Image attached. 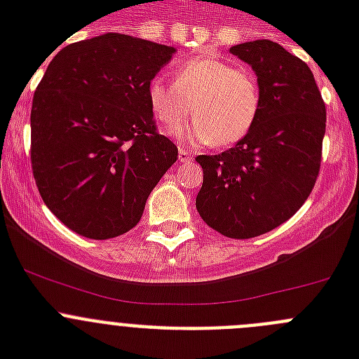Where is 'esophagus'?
<instances>
[{"label": "esophagus", "instance_id": "34e87169", "mask_svg": "<svg viewBox=\"0 0 359 359\" xmlns=\"http://www.w3.org/2000/svg\"><path fill=\"white\" fill-rule=\"evenodd\" d=\"M192 156H194V152L185 151V149H180V160H182V161L192 160Z\"/></svg>", "mask_w": 359, "mask_h": 359}]
</instances>
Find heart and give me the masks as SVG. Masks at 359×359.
Returning a JSON list of instances; mask_svg holds the SVG:
<instances>
[{
  "instance_id": "heart-1",
  "label": "heart",
  "mask_w": 359,
  "mask_h": 359,
  "mask_svg": "<svg viewBox=\"0 0 359 359\" xmlns=\"http://www.w3.org/2000/svg\"><path fill=\"white\" fill-rule=\"evenodd\" d=\"M147 104L152 116L167 129L177 128L187 116H196L176 131L183 144H214L230 147L248 135L261 113V86L246 66L215 57H194L176 68L174 82L154 75L147 82Z\"/></svg>"
}]
</instances>
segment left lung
Masks as SVG:
<instances>
[{
	"instance_id": "8db88e82",
	"label": "left lung",
	"mask_w": 359,
	"mask_h": 359,
	"mask_svg": "<svg viewBox=\"0 0 359 359\" xmlns=\"http://www.w3.org/2000/svg\"><path fill=\"white\" fill-rule=\"evenodd\" d=\"M230 52L257 73L261 113L236 147L196 158L203 169L196 208L219 233L252 239L309 198L322 163L325 104L309 66L278 43L250 41Z\"/></svg>"
}]
</instances>
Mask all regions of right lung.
<instances>
[{
  "mask_svg": "<svg viewBox=\"0 0 359 359\" xmlns=\"http://www.w3.org/2000/svg\"><path fill=\"white\" fill-rule=\"evenodd\" d=\"M172 46L104 34L57 52L32 102L30 160L46 207L88 239L135 228L177 147L160 135L147 82Z\"/></svg>",
  "mask_w": 359,
  "mask_h": 359,
  "instance_id": "obj_1",
  "label": "right lung"
}]
</instances>
